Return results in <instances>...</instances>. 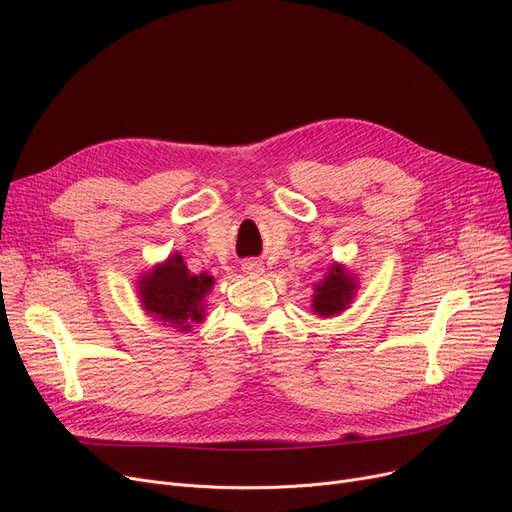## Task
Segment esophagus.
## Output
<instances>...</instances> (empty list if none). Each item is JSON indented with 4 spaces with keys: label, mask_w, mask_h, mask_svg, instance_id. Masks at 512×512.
<instances>
[{
    "label": "esophagus",
    "mask_w": 512,
    "mask_h": 512,
    "mask_svg": "<svg viewBox=\"0 0 512 512\" xmlns=\"http://www.w3.org/2000/svg\"><path fill=\"white\" fill-rule=\"evenodd\" d=\"M242 270H245L247 274H261L263 267L257 261H247L245 265H242Z\"/></svg>",
    "instance_id": "obj_1"
}]
</instances>
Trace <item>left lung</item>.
<instances>
[{
    "instance_id": "8db88e82",
    "label": "left lung",
    "mask_w": 512,
    "mask_h": 512,
    "mask_svg": "<svg viewBox=\"0 0 512 512\" xmlns=\"http://www.w3.org/2000/svg\"><path fill=\"white\" fill-rule=\"evenodd\" d=\"M355 282L351 276H346L342 267L334 265L326 280L315 286V297H313V311L321 317H330L334 313L344 311L348 301L353 299Z\"/></svg>"
}]
</instances>
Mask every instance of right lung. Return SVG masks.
Instances as JSON below:
<instances>
[{
	"mask_svg": "<svg viewBox=\"0 0 512 512\" xmlns=\"http://www.w3.org/2000/svg\"><path fill=\"white\" fill-rule=\"evenodd\" d=\"M213 284L207 274H188L180 255L170 257L164 265L141 280V301L143 307L159 317V321L188 330L191 321L203 319V299Z\"/></svg>",
	"mask_w": 512,
	"mask_h": 512,
	"instance_id": "1",
	"label": "right lung"
}]
</instances>
